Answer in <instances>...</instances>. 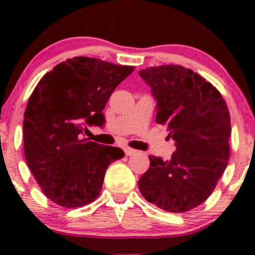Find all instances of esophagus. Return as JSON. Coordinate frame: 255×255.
<instances>
[{
    "instance_id": "34e87169",
    "label": "esophagus",
    "mask_w": 255,
    "mask_h": 255,
    "mask_svg": "<svg viewBox=\"0 0 255 255\" xmlns=\"http://www.w3.org/2000/svg\"><path fill=\"white\" fill-rule=\"evenodd\" d=\"M125 153H126V155L130 156V155H134V154L137 153V150H134V149H132V148H125Z\"/></svg>"
}]
</instances>
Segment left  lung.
<instances>
[{
	"instance_id": "8db88e82",
	"label": "left lung",
	"mask_w": 255,
	"mask_h": 255,
	"mask_svg": "<svg viewBox=\"0 0 255 255\" xmlns=\"http://www.w3.org/2000/svg\"><path fill=\"white\" fill-rule=\"evenodd\" d=\"M156 101L155 121L168 126L175 151L169 160L149 155L138 187L144 199L169 212H186L212 194L228 165L231 118L220 92L181 65L139 70Z\"/></svg>"
}]
</instances>
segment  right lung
I'll return each instance as SVG.
<instances>
[{
	"label": "right lung",
	"instance_id": "add662e5",
	"mask_svg": "<svg viewBox=\"0 0 255 255\" xmlns=\"http://www.w3.org/2000/svg\"><path fill=\"white\" fill-rule=\"evenodd\" d=\"M87 56L58 64L30 95L23 121L28 166L49 200L80 207L100 195L106 169L125 156L116 146L89 142L87 127H104L105 105L133 73Z\"/></svg>",
	"mask_w": 255,
	"mask_h": 255
}]
</instances>
